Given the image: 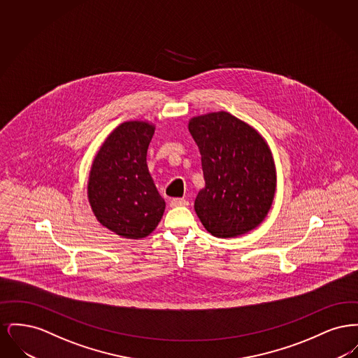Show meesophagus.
I'll return each instance as SVG.
<instances>
[{"instance_id": "1", "label": "esophagus", "mask_w": 358, "mask_h": 358, "mask_svg": "<svg viewBox=\"0 0 358 358\" xmlns=\"http://www.w3.org/2000/svg\"><path fill=\"white\" fill-rule=\"evenodd\" d=\"M189 205V201L185 200V199H171V206H187Z\"/></svg>"}]
</instances>
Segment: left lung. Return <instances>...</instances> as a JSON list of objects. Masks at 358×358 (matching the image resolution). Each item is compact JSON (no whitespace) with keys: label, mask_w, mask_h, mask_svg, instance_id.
Here are the masks:
<instances>
[{"label":"left lung","mask_w":358,"mask_h":358,"mask_svg":"<svg viewBox=\"0 0 358 358\" xmlns=\"http://www.w3.org/2000/svg\"><path fill=\"white\" fill-rule=\"evenodd\" d=\"M189 131L201 154L205 187L194 209L205 229L225 238L256 228L275 193L273 157L263 138L225 111L193 118Z\"/></svg>","instance_id":"left-lung-1"}]
</instances>
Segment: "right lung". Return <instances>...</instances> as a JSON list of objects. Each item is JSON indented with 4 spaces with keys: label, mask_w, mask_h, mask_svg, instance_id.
<instances>
[{
    "label": "right lung",
    "mask_w": 358,
    "mask_h": 358,
    "mask_svg": "<svg viewBox=\"0 0 358 358\" xmlns=\"http://www.w3.org/2000/svg\"><path fill=\"white\" fill-rule=\"evenodd\" d=\"M154 126L124 122L96 154L88 182V200L99 222L127 238H146L165 210L146 164Z\"/></svg>",
    "instance_id": "obj_1"
}]
</instances>
